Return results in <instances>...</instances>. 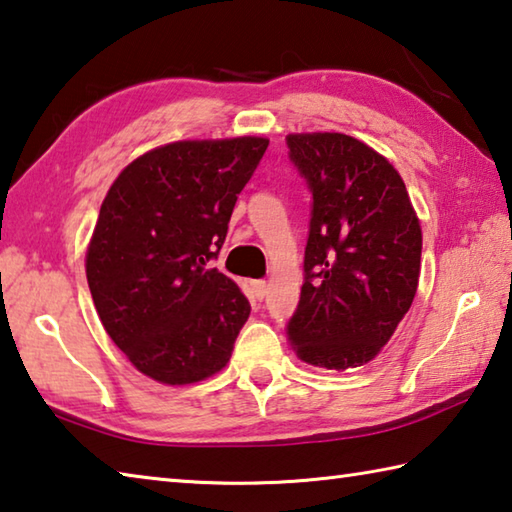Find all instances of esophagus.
Returning <instances> with one entry per match:
<instances>
[{
  "mask_svg": "<svg viewBox=\"0 0 512 512\" xmlns=\"http://www.w3.org/2000/svg\"><path fill=\"white\" fill-rule=\"evenodd\" d=\"M253 291L257 295V300H264V297L268 295V282H264V280L253 282Z\"/></svg>",
  "mask_w": 512,
  "mask_h": 512,
  "instance_id": "esophagus-1",
  "label": "esophagus"
}]
</instances>
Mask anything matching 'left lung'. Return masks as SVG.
<instances>
[{"instance_id": "obj_1", "label": "left lung", "mask_w": 512, "mask_h": 512, "mask_svg": "<svg viewBox=\"0 0 512 512\" xmlns=\"http://www.w3.org/2000/svg\"><path fill=\"white\" fill-rule=\"evenodd\" d=\"M286 145L313 194L288 340L315 367L367 365L416 295L423 235L410 194L394 165L358 138L288 134Z\"/></svg>"}]
</instances>
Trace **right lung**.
Returning <instances> with one entry per match:
<instances>
[{
  "label": "right lung",
  "instance_id": "1",
  "mask_svg": "<svg viewBox=\"0 0 512 512\" xmlns=\"http://www.w3.org/2000/svg\"><path fill=\"white\" fill-rule=\"evenodd\" d=\"M266 147L259 136L156 147L102 201L87 248L89 291L116 347L163 385L224 369L248 320L246 295L208 262Z\"/></svg>",
  "mask_w": 512,
  "mask_h": 512
}]
</instances>
